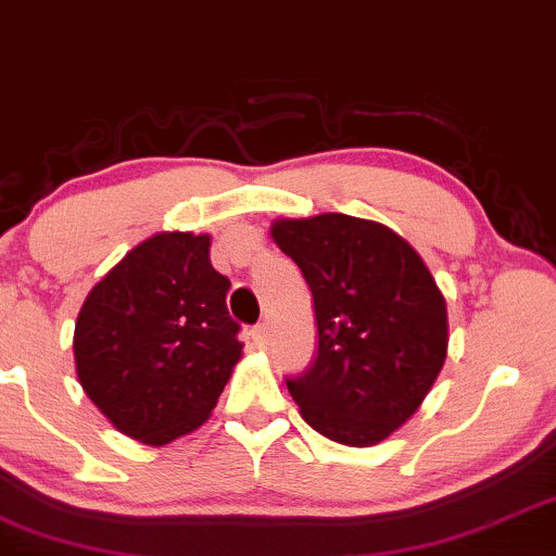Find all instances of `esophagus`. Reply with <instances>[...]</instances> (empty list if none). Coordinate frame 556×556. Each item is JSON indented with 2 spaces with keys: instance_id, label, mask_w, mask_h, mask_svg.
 <instances>
[{
  "instance_id": "1",
  "label": "esophagus",
  "mask_w": 556,
  "mask_h": 556,
  "mask_svg": "<svg viewBox=\"0 0 556 556\" xmlns=\"http://www.w3.org/2000/svg\"><path fill=\"white\" fill-rule=\"evenodd\" d=\"M251 340L253 344H258V348H264V344L269 342V324H258V327L251 331Z\"/></svg>"
}]
</instances>
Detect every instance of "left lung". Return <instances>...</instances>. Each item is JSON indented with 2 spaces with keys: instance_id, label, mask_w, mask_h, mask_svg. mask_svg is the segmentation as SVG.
<instances>
[{
  "instance_id": "left-lung-1",
  "label": "left lung",
  "mask_w": 556,
  "mask_h": 556,
  "mask_svg": "<svg viewBox=\"0 0 556 556\" xmlns=\"http://www.w3.org/2000/svg\"><path fill=\"white\" fill-rule=\"evenodd\" d=\"M271 240L314 295L316 361L287 379L300 416L321 437L374 446L392 437L446 361V300L416 248L371 219H277Z\"/></svg>"
}]
</instances>
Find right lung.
Wrapping results in <instances>:
<instances>
[{"mask_svg":"<svg viewBox=\"0 0 556 556\" xmlns=\"http://www.w3.org/2000/svg\"><path fill=\"white\" fill-rule=\"evenodd\" d=\"M212 238L159 232L88 292L75 321V371L88 400L125 437L162 446L212 416L242 355L229 279Z\"/></svg>","mask_w":556,"mask_h":556,"instance_id":"1","label":"right lung"}]
</instances>
